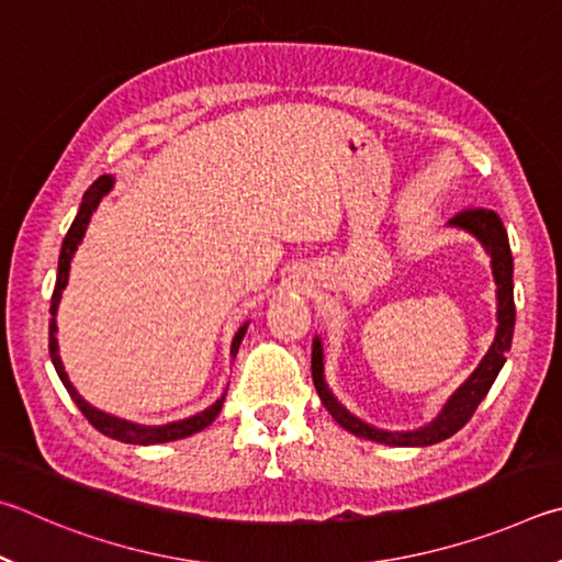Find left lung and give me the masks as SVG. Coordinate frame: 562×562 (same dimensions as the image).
I'll return each mask as SVG.
<instances>
[{"label":"left lung","mask_w":562,"mask_h":562,"mask_svg":"<svg viewBox=\"0 0 562 562\" xmlns=\"http://www.w3.org/2000/svg\"><path fill=\"white\" fill-rule=\"evenodd\" d=\"M451 226H459L469 234H474L476 239L484 244L486 254L491 256V271H494L496 281V301H498V328L496 338L491 342L484 360L479 362V368L461 382L454 395L447 400V405L439 409V415L429 422V425L412 429V431H387L368 425V422L358 419L356 415L340 405L333 395L330 387L326 385V375H323V342L316 336L313 340L311 352V372H313V385L318 390V397L330 417L338 422L342 429H348L350 435L378 441V445L390 447H429L437 441H445L451 435L467 425L474 415L481 400L488 395L491 385L498 378L501 368H504L506 356L510 350V340H514V326H516V303H514V256H510L508 234L504 229V222L494 210H464L454 214L449 220Z\"/></svg>","instance_id":"obj_1"}]
</instances>
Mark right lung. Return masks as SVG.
<instances>
[{
  "instance_id": "1",
  "label": "right lung",
  "mask_w": 562,
  "mask_h": 562,
  "mask_svg": "<svg viewBox=\"0 0 562 562\" xmlns=\"http://www.w3.org/2000/svg\"><path fill=\"white\" fill-rule=\"evenodd\" d=\"M113 177L111 175H103L98 177V180L88 187L86 194H83V202L81 206H78V214L76 220L71 224V229H68L66 239L61 244V256H58V273H56V286H54V296H52V308H48V313H52V321H48V356H52V362L54 368L58 372V378H61L64 387L68 390V395H71V400L76 402V407L83 412V417L91 422V425L101 431V435L111 437V439H117V441H125V445H162V441H175V439H184L190 435H196V431H202L204 427H210L212 422L216 419V415L222 412V405H224V397L222 395L220 400L214 402V405H210L202 412H196V415L192 417H184V419H177V422H167V425H157V427H145V425H135V422H127V419H121V417H113L108 415V412H101L88 405V402L78 395L76 387L71 385V380H68L66 370H64V362H61V356H58V340H56V311H58V303H61V293L66 289L68 283V269H71V259L74 254L78 249V244H81L83 234L88 229V222H91L93 212L98 210V202L103 200V196L111 192L113 187ZM246 326L249 323H244V326L236 330V336L232 340V358H236V350H239L241 346V338L246 333Z\"/></svg>"
}]
</instances>
